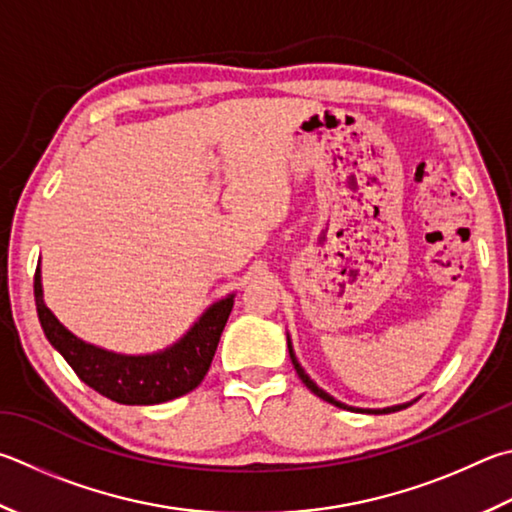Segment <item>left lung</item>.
<instances>
[{"instance_id":"1","label":"left lung","mask_w":512,"mask_h":512,"mask_svg":"<svg viewBox=\"0 0 512 512\" xmlns=\"http://www.w3.org/2000/svg\"><path fill=\"white\" fill-rule=\"evenodd\" d=\"M288 353H291V360H293V367H295V371H297V376L302 378V383L311 389V392L315 394V396H320L322 401H327V403H331V405H336V407H342V410H353V407H347V405H342V403H338L336 398H331L327 392H322V389L313 383V380L304 374V369L297 365V360H295V356H293V349H291V345H288ZM403 407H407V405H398V407H387V410H367V412H371V414H387V412H398V410H403ZM360 412V410H358ZM365 412V410H362Z\"/></svg>"}]
</instances>
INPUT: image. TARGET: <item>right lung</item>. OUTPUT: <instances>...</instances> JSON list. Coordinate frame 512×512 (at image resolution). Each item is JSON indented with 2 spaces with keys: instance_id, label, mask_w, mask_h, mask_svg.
<instances>
[{
  "instance_id": "add662e5",
  "label": "right lung",
  "mask_w": 512,
  "mask_h": 512,
  "mask_svg": "<svg viewBox=\"0 0 512 512\" xmlns=\"http://www.w3.org/2000/svg\"><path fill=\"white\" fill-rule=\"evenodd\" d=\"M33 293L44 336L62 353L82 383L120 405H156L192 392L208 374L232 311L230 295L212 304L174 347L152 356H120L87 345L62 327L42 300L40 268L35 271Z\"/></svg>"
}]
</instances>
